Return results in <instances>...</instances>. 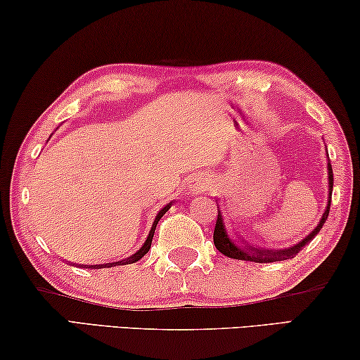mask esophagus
Wrapping results in <instances>:
<instances>
[{
  "mask_svg": "<svg viewBox=\"0 0 360 360\" xmlns=\"http://www.w3.org/2000/svg\"><path fill=\"white\" fill-rule=\"evenodd\" d=\"M202 187H205V182H197V184H194V191H202Z\"/></svg>",
  "mask_w": 360,
  "mask_h": 360,
  "instance_id": "esophagus-1",
  "label": "esophagus"
}]
</instances>
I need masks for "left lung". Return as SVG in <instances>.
I'll use <instances>...</instances> for the list:
<instances>
[{"label": "left lung", "instance_id": "left-lung-1", "mask_svg": "<svg viewBox=\"0 0 360 360\" xmlns=\"http://www.w3.org/2000/svg\"><path fill=\"white\" fill-rule=\"evenodd\" d=\"M331 192H333V169H331V165L328 162V203H326V210L321 214V219L317 224V228L314 229L312 233L305 236V238L297 243L296 245H291L288 249H264L257 248V245H252L248 240H239V244H236L234 240L229 239L226 233V228H224L223 218H221V210L218 208V218H217V226H214L213 231V243L214 248H217L223 255L229 257V259L236 260H245V262H255V264H271V262H281L288 259H294L299 254V250L304 249V245H307L310 240H312L315 236L323 226L326 218H328L330 213V203H331Z\"/></svg>", "mask_w": 360, "mask_h": 360}]
</instances>
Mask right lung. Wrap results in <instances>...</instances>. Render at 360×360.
<instances>
[{
    "mask_svg": "<svg viewBox=\"0 0 360 360\" xmlns=\"http://www.w3.org/2000/svg\"><path fill=\"white\" fill-rule=\"evenodd\" d=\"M171 205H173V202H169L168 205L163 207L162 210L158 212L157 218H155V221H153V224H152V229H150V233H148V236H147V240H146V243H143L142 248L136 252V254L131 255V257H127V259L121 260V262H111V264H103V265H85V266H89V268H111V266H116V265H129V264H136V262L141 260L142 257L146 255L147 252L150 250V245H152V239H153V234H155V228H157V224H158V221H160V218H162L163 214L169 210ZM80 266H84V265H80Z\"/></svg>",
    "mask_w": 360,
    "mask_h": 360,
    "instance_id": "add662e5",
    "label": "right lung"
}]
</instances>
